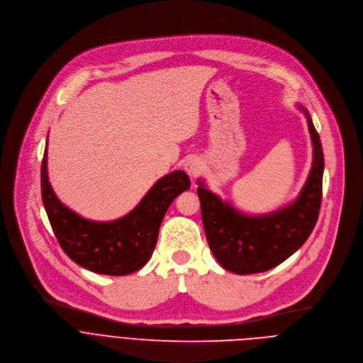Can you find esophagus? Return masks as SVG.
<instances>
[{"instance_id":"esophagus-1","label":"esophagus","mask_w":363,"mask_h":363,"mask_svg":"<svg viewBox=\"0 0 363 363\" xmlns=\"http://www.w3.org/2000/svg\"><path fill=\"white\" fill-rule=\"evenodd\" d=\"M184 169L186 171V174L188 175H191V177H198L201 172H202V169H203V164H202V161L199 160V158H189L186 162H185V165H184Z\"/></svg>"}]
</instances>
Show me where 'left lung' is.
Here are the masks:
<instances>
[{
	"instance_id": "left-lung-1",
	"label": "left lung",
	"mask_w": 363,
	"mask_h": 363,
	"mask_svg": "<svg viewBox=\"0 0 363 363\" xmlns=\"http://www.w3.org/2000/svg\"><path fill=\"white\" fill-rule=\"evenodd\" d=\"M299 109L308 118L313 161L294 202L265 215H247L208 191L198 179L208 245L222 268L233 274L250 275L278 267L306 242L315 228L322 202L323 151L308 111L301 105Z\"/></svg>"
}]
</instances>
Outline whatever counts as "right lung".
Here are the masks:
<instances>
[{"mask_svg": "<svg viewBox=\"0 0 363 363\" xmlns=\"http://www.w3.org/2000/svg\"><path fill=\"white\" fill-rule=\"evenodd\" d=\"M189 186L184 171L171 172L158 179L130 213L96 222L79 216L57 198L48 181L47 147L41 164L43 202L61 248L75 264L101 275L123 277L141 269L152 257L165 212Z\"/></svg>", "mask_w": 363, "mask_h": 363, "instance_id": "right-lung-1", "label": "right lung"}]
</instances>
